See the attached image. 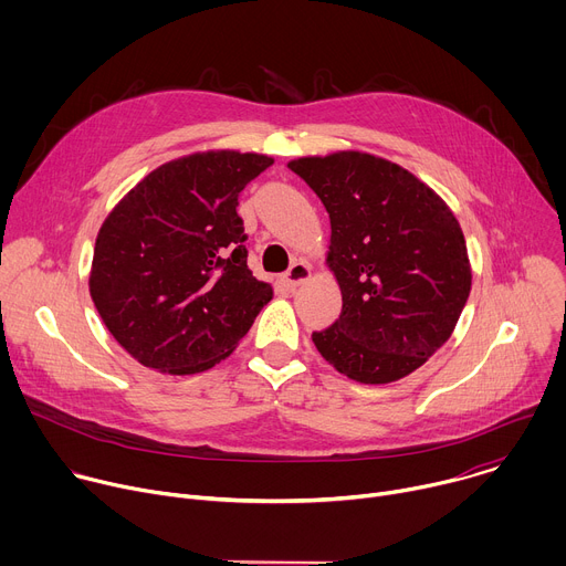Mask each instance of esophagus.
<instances>
[{"instance_id":"34e87169","label":"esophagus","mask_w":566,"mask_h":566,"mask_svg":"<svg viewBox=\"0 0 566 566\" xmlns=\"http://www.w3.org/2000/svg\"><path fill=\"white\" fill-rule=\"evenodd\" d=\"M308 275H311L308 264H304V262H295V264L286 271V275H284V284H286L289 289H295V286H300L302 282H306V280H308Z\"/></svg>"}]
</instances>
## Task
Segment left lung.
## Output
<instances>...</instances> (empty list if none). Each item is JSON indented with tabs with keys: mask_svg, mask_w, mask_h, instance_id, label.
<instances>
[{
	"mask_svg": "<svg viewBox=\"0 0 566 566\" xmlns=\"http://www.w3.org/2000/svg\"><path fill=\"white\" fill-rule=\"evenodd\" d=\"M289 168L332 221L327 264L343 311L332 327L313 332L317 352L367 385L412 374L452 336L470 295L457 217L415 175L371 154L304 156Z\"/></svg>",
	"mask_w": 566,
	"mask_h": 566,
	"instance_id": "8db88e82",
	"label": "left lung"
}]
</instances>
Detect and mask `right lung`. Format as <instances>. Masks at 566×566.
<instances>
[{
  "label": "right lung",
  "mask_w": 566,
  "mask_h": 566,
  "mask_svg": "<svg viewBox=\"0 0 566 566\" xmlns=\"http://www.w3.org/2000/svg\"><path fill=\"white\" fill-rule=\"evenodd\" d=\"M273 166L264 154L201 151L149 172L105 219L92 300L140 365L206 371L249 334L273 289L247 266L239 192Z\"/></svg>",
  "instance_id": "1"
}]
</instances>
